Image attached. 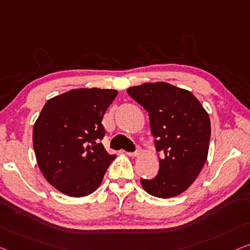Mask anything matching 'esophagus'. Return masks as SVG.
<instances>
[{
  "label": "esophagus",
  "mask_w": 250,
  "mask_h": 250,
  "mask_svg": "<svg viewBox=\"0 0 250 250\" xmlns=\"http://www.w3.org/2000/svg\"><path fill=\"white\" fill-rule=\"evenodd\" d=\"M125 154L129 155V156H131V157H136V156H138V155L140 154V149L137 148L136 151H126Z\"/></svg>",
  "instance_id": "1"
}]
</instances>
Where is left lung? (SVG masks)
Wrapping results in <instances>:
<instances>
[{"instance_id": "8db88e82", "label": "left lung", "mask_w": 250, "mask_h": 250, "mask_svg": "<svg viewBox=\"0 0 250 250\" xmlns=\"http://www.w3.org/2000/svg\"><path fill=\"white\" fill-rule=\"evenodd\" d=\"M148 112L159 170L151 180L141 178L145 191L169 199L188 189L207 162L211 124L202 104L189 91L165 82L126 89Z\"/></svg>"}]
</instances>
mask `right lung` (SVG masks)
<instances>
[{"mask_svg":"<svg viewBox=\"0 0 250 250\" xmlns=\"http://www.w3.org/2000/svg\"><path fill=\"white\" fill-rule=\"evenodd\" d=\"M118 91L77 88L48 100L33 125L37 163L48 183L73 197L99 188L115 155L100 140L102 119Z\"/></svg>","mask_w":250,"mask_h":250,"instance_id":"right-lung-1","label":"right lung"}]
</instances>
